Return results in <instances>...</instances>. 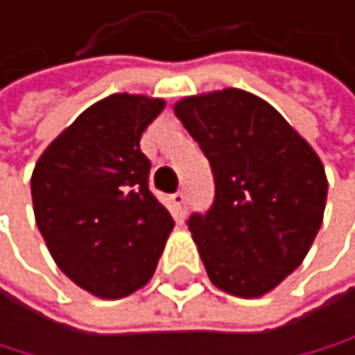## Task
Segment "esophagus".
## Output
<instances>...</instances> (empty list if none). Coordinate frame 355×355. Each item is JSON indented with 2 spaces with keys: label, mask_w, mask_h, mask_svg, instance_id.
Returning a JSON list of instances; mask_svg holds the SVG:
<instances>
[{
  "label": "esophagus",
  "mask_w": 355,
  "mask_h": 355,
  "mask_svg": "<svg viewBox=\"0 0 355 355\" xmlns=\"http://www.w3.org/2000/svg\"><path fill=\"white\" fill-rule=\"evenodd\" d=\"M185 190H179V192H174L172 195V204L176 206V210H179V213H183V208H185Z\"/></svg>",
  "instance_id": "1"
}]
</instances>
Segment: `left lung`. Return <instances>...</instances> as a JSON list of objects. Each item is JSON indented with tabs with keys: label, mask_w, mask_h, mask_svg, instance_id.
Returning <instances> with one entry per match:
<instances>
[{
	"label": "left lung",
	"mask_w": 355,
	"mask_h": 355,
	"mask_svg": "<svg viewBox=\"0 0 355 355\" xmlns=\"http://www.w3.org/2000/svg\"><path fill=\"white\" fill-rule=\"evenodd\" d=\"M174 113L215 179L213 206L188 220L208 279L229 295L263 297L302 265L320 231L322 160L279 110L245 90L183 97Z\"/></svg>",
	"instance_id": "obj_1"
}]
</instances>
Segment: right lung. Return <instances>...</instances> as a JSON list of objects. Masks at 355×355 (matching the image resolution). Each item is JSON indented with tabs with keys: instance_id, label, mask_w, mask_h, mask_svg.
Instances as JSON below:
<instances>
[{
	"instance_id": "right-lung-1",
	"label": "right lung",
	"mask_w": 355,
	"mask_h": 355,
	"mask_svg": "<svg viewBox=\"0 0 355 355\" xmlns=\"http://www.w3.org/2000/svg\"><path fill=\"white\" fill-rule=\"evenodd\" d=\"M165 108L145 94L92 104L42 151L31 176L35 224L67 279L101 299H122L154 276L174 229L149 190L140 138Z\"/></svg>"
}]
</instances>
